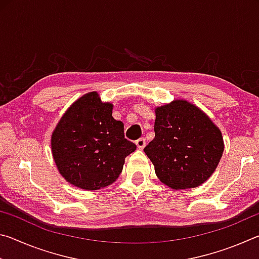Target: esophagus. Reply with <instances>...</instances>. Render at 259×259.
<instances>
[{"instance_id":"esophagus-1","label":"esophagus","mask_w":259,"mask_h":259,"mask_svg":"<svg viewBox=\"0 0 259 259\" xmlns=\"http://www.w3.org/2000/svg\"><path fill=\"white\" fill-rule=\"evenodd\" d=\"M136 145H137V147L139 148V150H142V148H144V147H145V145H146V139L144 138V137L137 139V140H136Z\"/></svg>"}]
</instances>
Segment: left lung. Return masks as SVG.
Listing matches in <instances>:
<instances>
[{
    "label": "left lung",
    "mask_w": 259,
    "mask_h": 259,
    "mask_svg": "<svg viewBox=\"0 0 259 259\" xmlns=\"http://www.w3.org/2000/svg\"><path fill=\"white\" fill-rule=\"evenodd\" d=\"M155 137L144 148L162 183L174 188L203 184L224 151L222 133L194 105L175 100L157 107Z\"/></svg>",
    "instance_id": "1"
}]
</instances>
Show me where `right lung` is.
I'll return each instance as SVG.
<instances>
[{
    "instance_id": "1",
    "label": "right lung",
    "mask_w": 259,
    "mask_h": 259,
    "mask_svg": "<svg viewBox=\"0 0 259 259\" xmlns=\"http://www.w3.org/2000/svg\"><path fill=\"white\" fill-rule=\"evenodd\" d=\"M113 105L97 93L76 100L52 134V155L59 172L72 185L99 190L120 176L124 159L136 150L124 138V126L112 116Z\"/></svg>"
}]
</instances>
